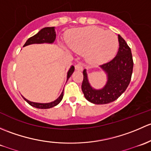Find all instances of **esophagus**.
I'll use <instances>...</instances> for the list:
<instances>
[{
	"label": "esophagus",
	"instance_id": "esophagus-1",
	"mask_svg": "<svg viewBox=\"0 0 151 151\" xmlns=\"http://www.w3.org/2000/svg\"><path fill=\"white\" fill-rule=\"evenodd\" d=\"M75 69L76 70L82 71L83 70V66H82L81 63H78V64L75 65Z\"/></svg>",
	"mask_w": 151,
	"mask_h": 151
}]
</instances>
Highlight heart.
I'll use <instances>...</instances> for the list:
<instances>
[{
    "label": "heart",
    "mask_w": 151,
    "mask_h": 151,
    "mask_svg": "<svg viewBox=\"0 0 151 151\" xmlns=\"http://www.w3.org/2000/svg\"><path fill=\"white\" fill-rule=\"evenodd\" d=\"M66 41L72 50L83 54L85 61L92 66L111 60L117 52L119 40L110 30L97 26H88L68 31Z\"/></svg>",
    "instance_id": "1"
}]
</instances>
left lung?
Returning <instances> with one entry per match:
<instances>
[{
  "label": "left lung",
  "mask_w": 151,
  "mask_h": 151,
  "mask_svg": "<svg viewBox=\"0 0 151 151\" xmlns=\"http://www.w3.org/2000/svg\"><path fill=\"white\" fill-rule=\"evenodd\" d=\"M119 48L117 55L109 63L100 65L107 76V81L102 88H97L89 83L86 70L83 71L82 91L88 102L104 105L113 102L125 91L130 83L133 70L131 49L124 38L119 35Z\"/></svg>",
  "instance_id": "obj_1"
}]
</instances>
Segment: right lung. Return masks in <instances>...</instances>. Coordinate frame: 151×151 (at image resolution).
Returning <instances> with one entry per match:
<instances>
[{
	"instance_id": "1",
	"label": "right lung",
	"mask_w": 151,
	"mask_h": 151,
	"mask_svg": "<svg viewBox=\"0 0 151 151\" xmlns=\"http://www.w3.org/2000/svg\"><path fill=\"white\" fill-rule=\"evenodd\" d=\"M56 39V32H55V27H44V28L41 29L39 32L37 34H35V35H33L32 37L29 38L27 39V41L25 42L24 45L23 46V47L24 46H29L31 44H41V43H53ZM74 68L73 65H71L70 69L68 70V73H67V81L70 78L71 75L73 74V73L74 72ZM63 93H64V90L62 91L61 94L60 95V97H58L57 99H55L54 101L51 102H48V103H40V102H31V101L28 100L26 98H24L22 96V97L24 98V100L30 105L31 106L34 107V108H39V109H49V108H53V107L56 106V105H58L60 102L62 101L63 97Z\"/></svg>"
}]
</instances>
